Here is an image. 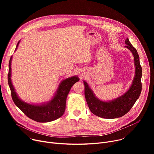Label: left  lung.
I'll list each match as a JSON object with an SVG mask.
<instances>
[{"label":"left lung","instance_id":"left-lung-1","mask_svg":"<svg viewBox=\"0 0 154 154\" xmlns=\"http://www.w3.org/2000/svg\"><path fill=\"white\" fill-rule=\"evenodd\" d=\"M125 43L127 49L133 56L135 66V75L132 83L127 91L119 97L110 101H103L98 99L88 84L84 82L85 86V97L88 108L92 114L104 119H116L124 116L131 109L139 99L142 91L141 78L142 67L140 64L139 56L137 50L132 46L128 38Z\"/></svg>","mask_w":154,"mask_h":154}]
</instances>
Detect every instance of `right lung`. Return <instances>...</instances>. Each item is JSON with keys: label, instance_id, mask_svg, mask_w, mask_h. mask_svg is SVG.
<instances>
[{"label": "right lung", "instance_id": "right-lung-1", "mask_svg": "<svg viewBox=\"0 0 154 154\" xmlns=\"http://www.w3.org/2000/svg\"><path fill=\"white\" fill-rule=\"evenodd\" d=\"M20 43V40L16 46L15 50ZM12 56L9 60L8 84L11 88L12 98L16 105L28 117L38 122H48L60 118L66 110L67 95L72 85L79 80L78 76H72L63 80L52 99L46 102L40 104H32L22 100L15 92L11 80V62Z\"/></svg>", "mask_w": 154, "mask_h": 154}]
</instances>
